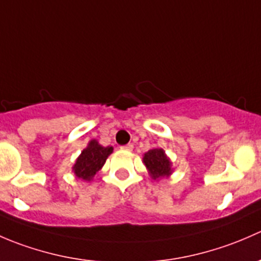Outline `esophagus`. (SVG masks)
Here are the masks:
<instances>
[{
	"label": "esophagus",
	"instance_id": "1",
	"mask_svg": "<svg viewBox=\"0 0 261 261\" xmlns=\"http://www.w3.org/2000/svg\"><path fill=\"white\" fill-rule=\"evenodd\" d=\"M121 149H122V150H127V151H131V150L134 149V145H133V144H127V145L121 146Z\"/></svg>",
	"mask_w": 261,
	"mask_h": 261
}]
</instances>
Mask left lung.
Returning a JSON list of instances; mask_svg holds the SVG:
<instances>
[{
	"label": "left lung",
	"mask_w": 261,
	"mask_h": 261,
	"mask_svg": "<svg viewBox=\"0 0 261 261\" xmlns=\"http://www.w3.org/2000/svg\"><path fill=\"white\" fill-rule=\"evenodd\" d=\"M143 162L152 179L169 177L172 174V162L163 149H151L144 154Z\"/></svg>",
	"instance_id": "1"
}]
</instances>
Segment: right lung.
Wrapping results in <instances>:
<instances>
[{
	"label": "right lung",
	"mask_w": 261,
	"mask_h": 261,
	"mask_svg": "<svg viewBox=\"0 0 261 261\" xmlns=\"http://www.w3.org/2000/svg\"><path fill=\"white\" fill-rule=\"evenodd\" d=\"M114 147L99 145L97 140H91L88 146L83 149L82 154L73 165V172L75 177L83 180H92L99 169L103 167L106 159L111 154Z\"/></svg>",
	"instance_id": "add662e5"
}]
</instances>
